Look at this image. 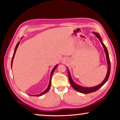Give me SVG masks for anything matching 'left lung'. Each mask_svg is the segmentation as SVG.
Returning a JSON list of instances; mask_svg holds the SVG:
<instances>
[{
    "instance_id": "8db88e82",
    "label": "left lung",
    "mask_w": 120,
    "mask_h": 120,
    "mask_svg": "<svg viewBox=\"0 0 120 120\" xmlns=\"http://www.w3.org/2000/svg\"><path fill=\"white\" fill-rule=\"evenodd\" d=\"M93 34H94V35L96 36L99 40H100V42H101V44H102L103 48H104L105 54H106V60H107V66H108V69H107V74H106V77H105V78L104 79V80H103L100 84L97 85V86L92 87H85L80 86V85L77 84L76 83H75L74 82V80H72L71 76V75H70V73L69 70V69L67 68L69 79L70 84H71V86L72 87V88L74 89H75L76 91H77V92L83 93V94H89V93L94 92H95V91L98 90V89H99L101 87H102L103 85H104L105 83H106V82H107L109 78V74H110L111 63H110V60H109L108 51H107V48L106 46H105V45H104V44L103 43L102 40H101V36L99 35V34L97 33H96V32H93Z\"/></svg>"
}]
</instances>
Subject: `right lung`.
<instances>
[{"label":"right lung","mask_w":120,"mask_h":120,"mask_svg":"<svg viewBox=\"0 0 120 120\" xmlns=\"http://www.w3.org/2000/svg\"><path fill=\"white\" fill-rule=\"evenodd\" d=\"M23 38V37H22L21 38ZM19 43L20 42H19L17 44V45H16V47H15V50H14V54H13V57H12V60H11V67L12 68V64H13V60H14V56H15V53H16V50H17V47L19 46ZM58 67V64H56V66L54 67L53 68V69L51 71V74H50V82H49V85H48V87H47V88H46L45 90L44 91V92H43L42 93H41V94H38V95H31V96H42V95H44V94H45L46 93H47L49 90V89L51 87V79H52V74L53 73L54 71L56 70V69Z\"/></svg>","instance_id":"right-lung-1"}]
</instances>
